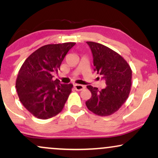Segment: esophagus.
I'll list each match as a JSON object with an SVG mask.
<instances>
[{"label": "esophagus", "instance_id": "34e87169", "mask_svg": "<svg viewBox=\"0 0 158 158\" xmlns=\"http://www.w3.org/2000/svg\"><path fill=\"white\" fill-rule=\"evenodd\" d=\"M74 88H75V90H78V91H80V90H83L84 88H85V86L82 85H79V84H75V85H74Z\"/></svg>", "mask_w": 158, "mask_h": 158}]
</instances>
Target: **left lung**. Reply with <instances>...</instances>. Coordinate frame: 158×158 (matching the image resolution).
I'll list each match as a JSON object with an SVG mask.
<instances>
[{
  "mask_svg": "<svg viewBox=\"0 0 158 158\" xmlns=\"http://www.w3.org/2000/svg\"><path fill=\"white\" fill-rule=\"evenodd\" d=\"M86 43L91 50L94 71L105 80L106 86L99 90L98 88L87 85L92 96L85 105L96 115L109 116L117 111L128 98L131 70L122 56L109 47L94 42Z\"/></svg>",
  "mask_w": 158,
  "mask_h": 158,
  "instance_id": "1",
  "label": "left lung"
}]
</instances>
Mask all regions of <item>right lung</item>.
<instances>
[{"label":"right lung","instance_id":"obj_1","mask_svg":"<svg viewBox=\"0 0 158 158\" xmlns=\"http://www.w3.org/2000/svg\"><path fill=\"white\" fill-rule=\"evenodd\" d=\"M75 42L47 44L34 52L19 70L16 88L21 103L32 115L47 119L60 113L71 93L73 84L53 81L62 60Z\"/></svg>","mask_w":158,"mask_h":158}]
</instances>
